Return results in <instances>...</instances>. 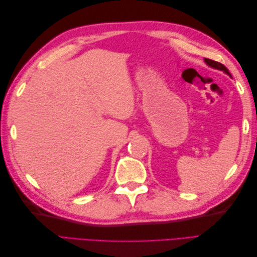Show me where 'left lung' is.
I'll return each mask as SVG.
<instances>
[{
  "instance_id": "obj_1",
  "label": "left lung",
  "mask_w": 257,
  "mask_h": 257,
  "mask_svg": "<svg viewBox=\"0 0 257 257\" xmlns=\"http://www.w3.org/2000/svg\"><path fill=\"white\" fill-rule=\"evenodd\" d=\"M205 62H206V63H207L209 66H211V67L216 68V69H220V71H223L224 73H226L228 76L231 77L230 73L228 72V69H227L226 67H225L222 63H220V62H216V61L210 60V59H205Z\"/></svg>"
}]
</instances>
